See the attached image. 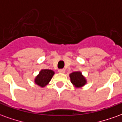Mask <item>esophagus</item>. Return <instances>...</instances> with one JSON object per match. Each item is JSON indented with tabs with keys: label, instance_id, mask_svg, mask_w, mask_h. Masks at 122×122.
Returning <instances> with one entry per match:
<instances>
[{
	"label": "esophagus",
	"instance_id": "obj_1",
	"mask_svg": "<svg viewBox=\"0 0 122 122\" xmlns=\"http://www.w3.org/2000/svg\"><path fill=\"white\" fill-rule=\"evenodd\" d=\"M58 72L59 73H65V69H59Z\"/></svg>",
	"mask_w": 122,
	"mask_h": 122
}]
</instances>
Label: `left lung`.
<instances>
[{
	"label": "left lung",
	"mask_w": 122,
	"mask_h": 122,
	"mask_svg": "<svg viewBox=\"0 0 122 122\" xmlns=\"http://www.w3.org/2000/svg\"><path fill=\"white\" fill-rule=\"evenodd\" d=\"M71 78V82L76 87H81L86 84V79L82 72L80 71H76L72 72L69 75Z\"/></svg>",
	"instance_id": "1"
}]
</instances>
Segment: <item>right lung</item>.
Masks as SVG:
<instances>
[{
    "label": "right lung",
    "mask_w": 122,
    "mask_h": 122,
    "mask_svg": "<svg viewBox=\"0 0 122 122\" xmlns=\"http://www.w3.org/2000/svg\"><path fill=\"white\" fill-rule=\"evenodd\" d=\"M55 72L52 70H49V69L41 70L39 74L35 78V84L41 87H44L50 82Z\"/></svg>",
    "instance_id": "obj_1"
}]
</instances>
